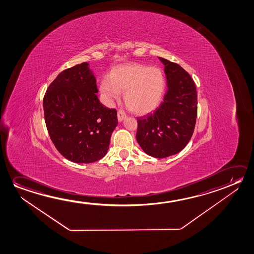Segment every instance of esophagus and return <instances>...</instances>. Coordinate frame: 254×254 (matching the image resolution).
<instances>
[{"instance_id":"34e87169","label":"esophagus","mask_w":254,"mask_h":254,"mask_svg":"<svg viewBox=\"0 0 254 254\" xmlns=\"http://www.w3.org/2000/svg\"><path fill=\"white\" fill-rule=\"evenodd\" d=\"M127 117V115L125 113L124 110H119L118 112H117V118H118V121L122 122L124 119H125Z\"/></svg>"}]
</instances>
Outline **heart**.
I'll use <instances>...</instances> for the list:
<instances>
[{
    "label": "heart",
    "mask_w": 254,
    "mask_h": 254,
    "mask_svg": "<svg viewBox=\"0 0 254 254\" xmlns=\"http://www.w3.org/2000/svg\"><path fill=\"white\" fill-rule=\"evenodd\" d=\"M166 85L165 74L161 68L130 64L114 68L109 77L101 80L100 90L109 104L125 92L127 108L137 115H145L161 104Z\"/></svg>",
    "instance_id": "obj_1"
}]
</instances>
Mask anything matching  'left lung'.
Masks as SVG:
<instances>
[{"mask_svg": "<svg viewBox=\"0 0 254 254\" xmlns=\"http://www.w3.org/2000/svg\"><path fill=\"white\" fill-rule=\"evenodd\" d=\"M168 91L153 114L137 118V143L153 157H169L186 147L193 134L197 96L193 79L181 66L161 58Z\"/></svg>", "mask_w": 254, "mask_h": 254, "instance_id": "left-lung-1", "label": "left lung"}]
</instances>
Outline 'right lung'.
Here are the masks:
<instances>
[{"mask_svg": "<svg viewBox=\"0 0 254 254\" xmlns=\"http://www.w3.org/2000/svg\"><path fill=\"white\" fill-rule=\"evenodd\" d=\"M96 79L87 63L66 68L43 98L45 123L64 157L77 163L101 160L117 127V109H107L96 93Z\"/></svg>", "mask_w": 254, "mask_h": 254, "instance_id": "right-lung-1", "label": "right lung"}]
</instances>
